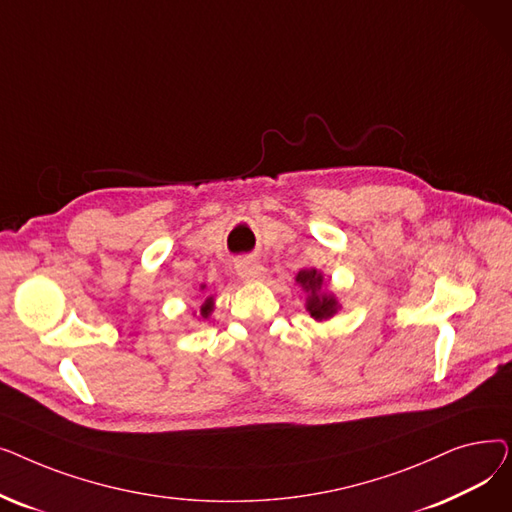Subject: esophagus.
<instances>
[{
  "label": "esophagus",
  "mask_w": 512,
  "mask_h": 512,
  "mask_svg": "<svg viewBox=\"0 0 512 512\" xmlns=\"http://www.w3.org/2000/svg\"><path fill=\"white\" fill-rule=\"evenodd\" d=\"M236 272H238V276L242 280L257 282V280H261L265 276V267H263V263L259 259L245 257V259L236 261Z\"/></svg>",
  "instance_id": "34e87169"
}]
</instances>
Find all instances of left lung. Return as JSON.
Returning <instances> with one entry per match:
<instances>
[{
  "instance_id": "8db88e82",
  "label": "left lung",
  "mask_w": 512,
  "mask_h": 512,
  "mask_svg": "<svg viewBox=\"0 0 512 512\" xmlns=\"http://www.w3.org/2000/svg\"><path fill=\"white\" fill-rule=\"evenodd\" d=\"M297 284L307 292V311L311 313L313 319L324 321L338 313L340 305L334 294L321 292V286H324V276H321V272L301 270L297 274Z\"/></svg>"
}]
</instances>
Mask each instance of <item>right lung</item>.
<instances>
[{"mask_svg": "<svg viewBox=\"0 0 512 512\" xmlns=\"http://www.w3.org/2000/svg\"><path fill=\"white\" fill-rule=\"evenodd\" d=\"M203 288H205V286H203ZM211 309H213V299L209 297V299L201 305V317H203V319H207V317L211 315Z\"/></svg>", "mask_w": 512, "mask_h": 512, "instance_id": "obj_1", "label": "right lung"}]
</instances>
